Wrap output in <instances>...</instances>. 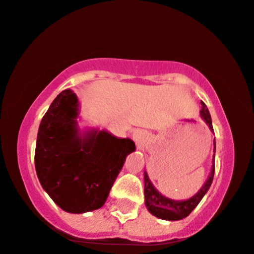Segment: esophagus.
Instances as JSON below:
<instances>
[{"label": "esophagus", "instance_id": "1", "mask_svg": "<svg viewBox=\"0 0 254 254\" xmlns=\"http://www.w3.org/2000/svg\"><path fill=\"white\" fill-rule=\"evenodd\" d=\"M133 140L138 145H142L145 142V133H142L141 130H138L133 134Z\"/></svg>", "mask_w": 254, "mask_h": 254}]
</instances>
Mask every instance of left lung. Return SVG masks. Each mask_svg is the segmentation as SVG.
I'll use <instances>...</instances> for the list:
<instances>
[{"mask_svg": "<svg viewBox=\"0 0 254 254\" xmlns=\"http://www.w3.org/2000/svg\"><path fill=\"white\" fill-rule=\"evenodd\" d=\"M202 109L199 112L201 118L205 121L210 128L211 132H214L213 124H211V118L208 110L207 106L203 102H201ZM215 139H214V153H215L216 146H215ZM214 172H215V154L213 158V165H211V171L209 174V177L207 178L205 183L202 186L201 189L198 190L197 193L190 197L189 199H184V201H176V199H171L165 197L160 193L153 184L151 183L150 178H148L147 172L145 171L144 180H145V204L147 209L152 215L159 217L162 220H169V221H177V220H182L184 217L189 215L191 211L197 207V204L203 198V196L207 193L208 190L213 183Z\"/></svg>", "mask_w": 254, "mask_h": 254, "instance_id": "left-lung-1", "label": "left lung"}]
</instances>
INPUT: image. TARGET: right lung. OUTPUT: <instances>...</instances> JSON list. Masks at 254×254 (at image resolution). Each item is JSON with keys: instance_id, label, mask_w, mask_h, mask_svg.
I'll use <instances>...</instances> for the list:
<instances>
[{"instance_id": "obj_1", "label": "right lung", "mask_w": 254, "mask_h": 254, "mask_svg": "<svg viewBox=\"0 0 254 254\" xmlns=\"http://www.w3.org/2000/svg\"><path fill=\"white\" fill-rule=\"evenodd\" d=\"M79 103L70 89L51 103L38 130L35 171L43 189L67 213L96 210L107 201L133 140L107 130L80 133Z\"/></svg>"}]
</instances>
